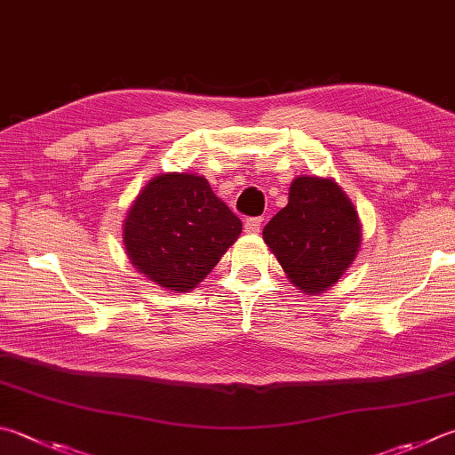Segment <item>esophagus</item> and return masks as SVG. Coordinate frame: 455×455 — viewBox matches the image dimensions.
I'll list each match as a JSON object with an SVG mask.
<instances>
[{"label": "esophagus", "mask_w": 455, "mask_h": 455, "mask_svg": "<svg viewBox=\"0 0 455 455\" xmlns=\"http://www.w3.org/2000/svg\"><path fill=\"white\" fill-rule=\"evenodd\" d=\"M243 228H245L247 234H259V229H261V218H247Z\"/></svg>", "instance_id": "34e87169"}]
</instances>
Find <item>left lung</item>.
Here are the masks:
<instances>
[{"mask_svg": "<svg viewBox=\"0 0 455 455\" xmlns=\"http://www.w3.org/2000/svg\"><path fill=\"white\" fill-rule=\"evenodd\" d=\"M263 239L293 285L319 295L355 261L361 221L334 180L299 176L289 188V204L263 228Z\"/></svg>", "mask_w": 455, "mask_h": 455, "instance_id": "1", "label": "left lung"}]
</instances>
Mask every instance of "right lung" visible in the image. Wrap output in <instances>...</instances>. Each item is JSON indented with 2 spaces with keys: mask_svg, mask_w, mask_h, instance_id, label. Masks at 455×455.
I'll return each instance as SVG.
<instances>
[{
  "mask_svg": "<svg viewBox=\"0 0 455 455\" xmlns=\"http://www.w3.org/2000/svg\"><path fill=\"white\" fill-rule=\"evenodd\" d=\"M123 239L128 259L160 287L188 293L242 234L239 220L198 174H160L136 196Z\"/></svg>",
  "mask_w": 455,
  "mask_h": 455,
  "instance_id": "1",
  "label": "right lung"
}]
</instances>
